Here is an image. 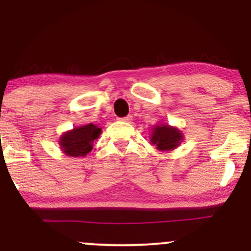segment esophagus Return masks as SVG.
<instances>
[{
    "label": "esophagus",
    "instance_id": "obj_1",
    "mask_svg": "<svg viewBox=\"0 0 251 251\" xmlns=\"http://www.w3.org/2000/svg\"><path fill=\"white\" fill-rule=\"evenodd\" d=\"M118 120H120V122H125V123H131V122H132V116L119 118V119H118Z\"/></svg>",
    "mask_w": 251,
    "mask_h": 251
}]
</instances>
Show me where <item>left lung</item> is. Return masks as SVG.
Returning <instances> with one entry per match:
<instances>
[{
  "label": "left lung",
  "instance_id": "1",
  "mask_svg": "<svg viewBox=\"0 0 251 251\" xmlns=\"http://www.w3.org/2000/svg\"><path fill=\"white\" fill-rule=\"evenodd\" d=\"M150 140L159 151H171L180 145L184 134L176 126L159 123L151 128Z\"/></svg>",
  "mask_w": 251,
  "mask_h": 251
}]
</instances>
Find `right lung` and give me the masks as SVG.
Returning a JSON list of instances; mask_svg holds the SVG:
<instances>
[{"mask_svg":"<svg viewBox=\"0 0 251 251\" xmlns=\"http://www.w3.org/2000/svg\"><path fill=\"white\" fill-rule=\"evenodd\" d=\"M100 134L101 127H98L94 124L73 127L60 135V150L68 157H85L92 151L93 142Z\"/></svg>","mask_w":251,"mask_h":251,"instance_id":"1","label":"right lung"}]
</instances>
